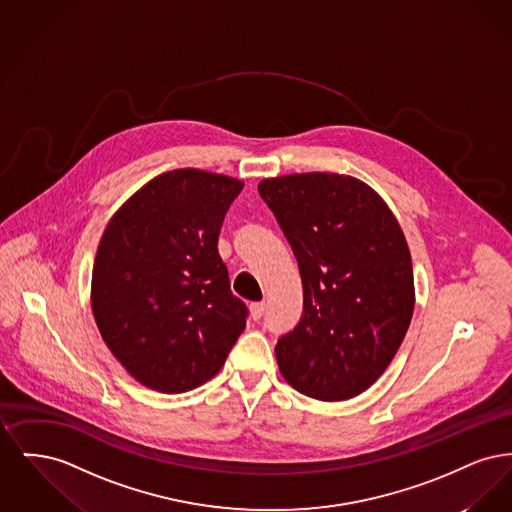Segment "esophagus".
Masks as SVG:
<instances>
[{
    "instance_id": "1",
    "label": "esophagus",
    "mask_w": 512,
    "mask_h": 512,
    "mask_svg": "<svg viewBox=\"0 0 512 512\" xmlns=\"http://www.w3.org/2000/svg\"><path fill=\"white\" fill-rule=\"evenodd\" d=\"M249 313H251L253 320H259V318L265 315V303H251L249 305Z\"/></svg>"
}]
</instances>
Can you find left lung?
Listing matches in <instances>:
<instances>
[{"mask_svg": "<svg viewBox=\"0 0 512 512\" xmlns=\"http://www.w3.org/2000/svg\"><path fill=\"white\" fill-rule=\"evenodd\" d=\"M299 265L303 317L276 343L284 380L318 401L368 390L414 311L411 251L388 203L359 178L301 172L259 182Z\"/></svg>", "mask_w": 512, "mask_h": 512, "instance_id": "obj_1", "label": "left lung"}]
</instances>
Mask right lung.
Wrapping results in <instances>:
<instances>
[{
	"label": "right lung",
	"instance_id": "add662e5",
	"mask_svg": "<svg viewBox=\"0 0 512 512\" xmlns=\"http://www.w3.org/2000/svg\"><path fill=\"white\" fill-rule=\"evenodd\" d=\"M244 182L163 172L107 222L92 270L99 334L149 390L184 393L219 372L245 328L219 255L220 226Z\"/></svg>",
	"mask_w": 512,
	"mask_h": 512
}]
</instances>
